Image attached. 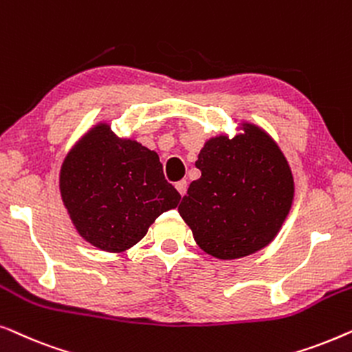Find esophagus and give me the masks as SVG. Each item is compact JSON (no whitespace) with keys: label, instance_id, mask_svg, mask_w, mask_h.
<instances>
[{"label":"esophagus","instance_id":"obj_1","mask_svg":"<svg viewBox=\"0 0 352 352\" xmlns=\"http://www.w3.org/2000/svg\"><path fill=\"white\" fill-rule=\"evenodd\" d=\"M176 190L179 192V195H181V197H184V195H186V192H187V181H179V182H176Z\"/></svg>","mask_w":352,"mask_h":352}]
</instances>
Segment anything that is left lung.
I'll return each instance as SVG.
<instances>
[{"label": "left lung", "mask_w": 352, "mask_h": 352, "mask_svg": "<svg viewBox=\"0 0 352 352\" xmlns=\"http://www.w3.org/2000/svg\"><path fill=\"white\" fill-rule=\"evenodd\" d=\"M195 166L201 176L190 182L177 211L197 245L223 261L266 248L295 197L292 168L271 134L242 122L234 138H210Z\"/></svg>", "instance_id": "obj_1"}]
</instances>
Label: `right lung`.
Listing matches in <instances>:
<instances>
[{"mask_svg": "<svg viewBox=\"0 0 352 352\" xmlns=\"http://www.w3.org/2000/svg\"><path fill=\"white\" fill-rule=\"evenodd\" d=\"M59 190L80 237L107 253L134 247L181 200L157 152L117 136L107 122L89 128L67 153Z\"/></svg>", "mask_w": 352, "mask_h": 352, "instance_id": "add662e5", "label": "right lung"}]
</instances>
